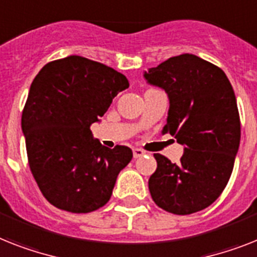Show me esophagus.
Listing matches in <instances>:
<instances>
[{
    "label": "esophagus",
    "mask_w": 257,
    "mask_h": 257,
    "mask_svg": "<svg viewBox=\"0 0 257 257\" xmlns=\"http://www.w3.org/2000/svg\"><path fill=\"white\" fill-rule=\"evenodd\" d=\"M133 154H134V159H138V158H142V156H143L144 151L143 150H141V148H134Z\"/></svg>",
    "instance_id": "34e87169"
}]
</instances>
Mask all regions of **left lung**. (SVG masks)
I'll use <instances>...</instances> for the list:
<instances>
[{
	"label": "left lung",
	"mask_w": 257,
	"mask_h": 257,
	"mask_svg": "<svg viewBox=\"0 0 257 257\" xmlns=\"http://www.w3.org/2000/svg\"><path fill=\"white\" fill-rule=\"evenodd\" d=\"M143 77L168 95L164 131L184 146L177 164L154 155L158 168L148 180L152 200L177 215L206 209L227 185L240 143L234 89L220 68L192 54L171 57L144 71Z\"/></svg>",
	"instance_id": "left-lung-1"
}]
</instances>
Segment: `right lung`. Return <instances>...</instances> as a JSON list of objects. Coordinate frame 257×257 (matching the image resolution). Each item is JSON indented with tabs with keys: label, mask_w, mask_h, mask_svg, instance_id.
I'll use <instances>...</instances> for the list:
<instances>
[{
	"label": "right lung",
	"mask_w": 257,
	"mask_h": 257,
	"mask_svg": "<svg viewBox=\"0 0 257 257\" xmlns=\"http://www.w3.org/2000/svg\"><path fill=\"white\" fill-rule=\"evenodd\" d=\"M127 88L126 76L76 55L51 61L35 76L22 133L34 179L54 206L90 213L110 200L133 151L126 146L103 147L90 124L99 122L114 97Z\"/></svg>",
	"instance_id": "obj_1"
}]
</instances>
